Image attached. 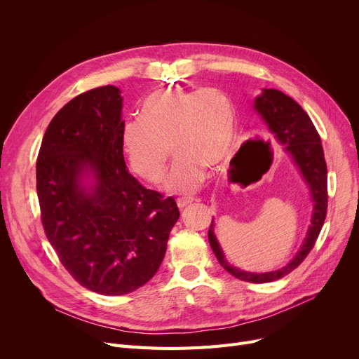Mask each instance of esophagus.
I'll return each mask as SVG.
<instances>
[{
	"instance_id": "34e87169",
	"label": "esophagus",
	"mask_w": 359,
	"mask_h": 359,
	"mask_svg": "<svg viewBox=\"0 0 359 359\" xmlns=\"http://www.w3.org/2000/svg\"><path fill=\"white\" fill-rule=\"evenodd\" d=\"M194 201H198V199H194V198H179V199H176V203H177L179 208L182 210V208H184V206L192 203Z\"/></svg>"
}]
</instances>
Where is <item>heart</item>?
Segmentation results:
<instances>
[{"label": "heart", "mask_w": 359, "mask_h": 359, "mask_svg": "<svg viewBox=\"0 0 359 359\" xmlns=\"http://www.w3.org/2000/svg\"><path fill=\"white\" fill-rule=\"evenodd\" d=\"M236 138L230 99L217 88H160L141 104V121L121 130L123 154L132 172L148 183L164 179L168 149L176 156L165 189L191 195L205 180L206 168L229 157Z\"/></svg>", "instance_id": "heart-1"}]
</instances>
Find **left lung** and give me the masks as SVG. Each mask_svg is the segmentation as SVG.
<instances>
[{"label": "left lung", "mask_w": 359, "mask_h": 359, "mask_svg": "<svg viewBox=\"0 0 359 359\" xmlns=\"http://www.w3.org/2000/svg\"><path fill=\"white\" fill-rule=\"evenodd\" d=\"M255 109L263 118V121H265L275 138L282 145H285V149L292 156L295 164L309 183L311 198L314 202L311 225L303 246H301V250L295 255V257L288 265L266 273L244 272L229 265L214 234V219L208 230V240L219 265L229 273L244 282L265 284V282H272L284 278L285 275L297 269L314 248L316 240L320 231H322L327 214V167L318 132L313 125L310 116L295 100H292L290 96L279 90L265 88L260 96L256 97Z\"/></svg>", "instance_id": "left-lung-1"}]
</instances>
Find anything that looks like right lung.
Here are the masks:
<instances>
[{"label": "right lung", "mask_w": 359, "mask_h": 359, "mask_svg": "<svg viewBox=\"0 0 359 359\" xmlns=\"http://www.w3.org/2000/svg\"><path fill=\"white\" fill-rule=\"evenodd\" d=\"M122 96L81 93L50 121L36 161L41 219L79 284L102 295L134 292L156 275L179 219L173 196L145 189L126 167ZM93 183L86 187L88 173Z\"/></svg>", "instance_id": "obj_1"}]
</instances>
